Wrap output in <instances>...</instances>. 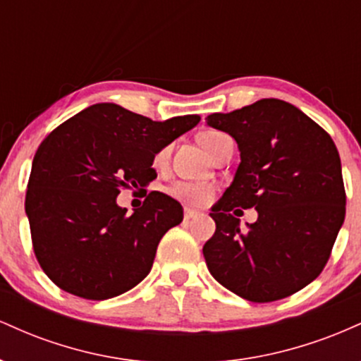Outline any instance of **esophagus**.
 Returning a JSON list of instances; mask_svg holds the SVG:
<instances>
[{"instance_id": "1", "label": "esophagus", "mask_w": 361, "mask_h": 361, "mask_svg": "<svg viewBox=\"0 0 361 361\" xmlns=\"http://www.w3.org/2000/svg\"><path fill=\"white\" fill-rule=\"evenodd\" d=\"M195 215H198L197 210H192V209H185V219H186V221H190V219H193Z\"/></svg>"}]
</instances>
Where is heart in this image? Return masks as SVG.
Segmentation results:
<instances>
[{
	"instance_id": "1",
	"label": "heart",
	"mask_w": 361,
	"mask_h": 361,
	"mask_svg": "<svg viewBox=\"0 0 361 361\" xmlns=\"http://www.w3.org/2000/svg\"><path fill=\"white\" fill-rule=\"evenodd\" d=\"M229 135H226L224 132L219 130H205L198 135V142L202 144V147L209 152L210 156L215 154L221 144L226 140ZM168 159V149H161L156 152L152 164L154 168H163L166 164ZM169 195L173 198H176L181 204L190 205V207H204L212 200L214 197V186L205 185V183H188V181H176L175 185L169 186Z\"/></svg>"
}]
</instances>
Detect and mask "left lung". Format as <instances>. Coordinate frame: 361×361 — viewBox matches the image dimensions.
I'll list each match as a JSON object with an SVG mask.
<instances>
[{
	"label": "left lung",
	"instance_id": "8db88e82",
	"mask_svg": "<svg viewBox=\"0 0 361 361\" xmlns=\"http://www.w3.org/2000/svg\"><path fill=\"white\" fill-rule=\"evenodd\" d=\"M205 120L234 137L241 152L233 183L210 212L207 268L246 300L285 299L321 275L345 222L338 149L324 128L276 98ZM235 206L259 210L247 231L230 214Z\"/></svg>",
	"mask_w": 361,
	"mask_h": 361
}]
</instances>
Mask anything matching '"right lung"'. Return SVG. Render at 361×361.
Listing matches in <instances>:
<instances>
[{"instance_id":"1","label":"right lung","mask_w":361,"mask_h":361,"mask_svg":"<svg viewBox=\"0 0 361 361\" xmlns=\"http://www.w3.org/2000/svg\"><path fill=\"white\" fill-rule=\"evenodd\" d=\"M198 122V115L154 122L115 103H97L42 140L25 212L37 261L57 287L105 300L146 279L161 238L183 221V207L149 192L127 215L117 197L123 188H146L157 176L156 152Z\"/></svg>"}]
</instances>
